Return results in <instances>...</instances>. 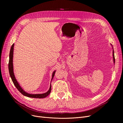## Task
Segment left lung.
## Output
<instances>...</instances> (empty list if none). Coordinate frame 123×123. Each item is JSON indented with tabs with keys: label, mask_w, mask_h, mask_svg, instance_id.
Listing matches in <instances>:
<instances>
[{
	"label": "left lung",
	"mask_w": 123,
	"mask_h": 123,
	"mask_svg": "<svg viewBox=\"0 0 123 123\" xmlns=\"http://www.w3.org/2000/svg\"><path fill=\"white\" fill-rule=\"evenodd\" d=\"M113 59H114V62L115 63V56H114V50H113Z\"/></svg>",
	"instance_id": "8db88e82"
}]
</instances>
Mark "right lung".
Masks as SVG:
<instances>
[{"label": "right lung", "mask_w": 123, "mask_h": 123, "mask_svg": "<svg viewBox=\"0 0 123 123\" xmlns=\"http://www.w3.org/2000/svg\"><path fill=\"white\" fill-rule=\"evenodd\" d=\"M13 47H14V44H13L11 46L10 51V53H9V63H8V69H9V72L10 76L11 77V78L12 79V81L14 85L16 87V88L17 89L18 91L20 92L22 95L24 96H27L28 97L30 98H45L46 97L48 96L51 90V86L50 85V87L49 88V90L48 91L45 93L44 94H30L26 92H25L24 90L21 88L20 85H19L18 83L16 81L15 76L13 73ZM55 71H54L52 74V80L53 79V77L54 76L55 73Z\"/></svg>", "instance_id": "right-lung-1"}]
</instances>
